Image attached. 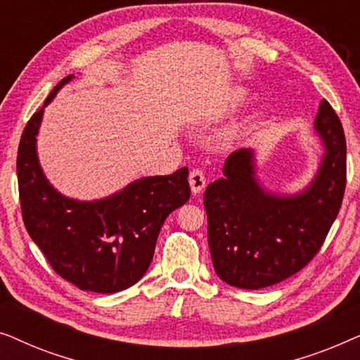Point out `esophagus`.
<instances>
[{
  "label": "esophagus",
  "instance_id": "esophagus-1",
  "mask_svg": "<svg viewBox=\"0 0 360 360\" xmlns=\"http://www.w3.org/2000/svg\"><path fill=\"white\" fill-rule=\"evenodd\" d=\"M188 181H190L191 191H193L195 195H198L200 191L205 188V185H206V176L203 174V170H200V169L191 170L190 172V176H188Z\"/></svg>",
  "mask_w": 360,
  "mask_h": 360
}]
</instances>
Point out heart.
Returning a JSON list of instances; mask_svg holds the SVG:
<instances>
[{
	"label": "heart",
	"mask_w": 360,
	"mask_h": 360,
	"mask_svg": "<svg viewBox=\"0 0 360 360\" xmlns=\"http://www.w3.org/2000/svg\"><path fill=\"white\" fill-rule=\"evenodd\" d=\"M244 100V91H240V90H238V91H233L231 93V96H229V106H234V105H238V103H240ZM231 136H233V132H228V139H231Z\"/></svg>",
	"instance_id": "1"
}]
</instances>
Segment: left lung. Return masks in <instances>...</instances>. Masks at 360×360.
<instances>
[{
    "mask_svg": "<svg viewBox=\"0 0 360 360\" xmlns=\"http://www.w3.org/2000/svg\"><path fill=\"white\" fill-rule=\"evenodd\" d=\"M314 129L324 155L302 193L264 190L252 149L233 152L223 179L206 188L210 252L223 282L245 290L270 287L300 272L321 249L346 190V137L326 100L319 103Z\"/></svg>",
    "mask_w": 360,
    "mask_h": 360,
    "instance_id": "8db88e82",
    "label": "left lung"
}]
</instances>
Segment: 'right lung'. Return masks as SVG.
<instances>
[{"mask_svg":"<svg viewBox=\"0 0 360 360\" xmlns=\"http://www.w3.org/2000/svg\"><path fill=\"white\" fill-rule=\"evenodd\" d=\"M72 78L65 77L53 88L19 141L16 170L22 221L62 278L80 290L116 293L142 278L165 218L188 201V169L139 179L96 201L58 193L39 165L36 136L44 108Z\"/></svg>","mask_w":360,"mask_h":360,"instance_id":"add662e5","label":"right lung"}]
</instances>
